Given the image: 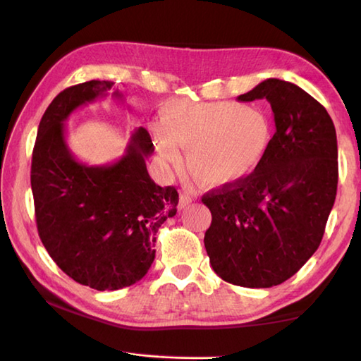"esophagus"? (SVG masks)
I'll use <instances>...</instances> for the list:
<instances>
[{
	"mask_svg": "<svg viewBox=\"0 0 361 361\" xmlns=\"http://www.w3.org/2000/svg\"><path fill=\"white\" fill-rule=\"evenodd\" d=\"M190 202H192V197H190L186 192H181L180 194V200H178V209H185Z\"/></svg>",
	"mask_w": 361,
	"mask_h": 361,
	"instance_id": "34e87169",
	"label": "esophagus"
}]
</instances>
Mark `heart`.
<instances>
[{"label": "heart", "mask_w": 361, "mask_h": 361, "mask_svg": "<svg viewBox=\"0 0 361 361\" xmlns=\"http://www.w3.org/2000/svg\"><path fill=\"white\" fill-rule=\"evenodd\" d=\"M159 158L169 166L188 167L207 188H228L258 172L272 145V125L263 111L236 102L194 103L171 100L153 130Z\"/></svg>", "instance_id": "b5f03b06"}]
</instances>
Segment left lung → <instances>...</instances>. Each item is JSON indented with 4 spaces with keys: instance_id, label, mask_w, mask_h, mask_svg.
I'll return each instance as SVG.
<instances>
[{
    "instance_id": "1",
    "label": "left lung",
    "mask_w": 361,
    "mask_h": 361,
    "mask_svg": "<svg viewBox=\"0 0 361 361\" xmlns=\"http://www.w3.org/2000/svg\"><path fill=\"white\" fill-rule=\"evenodd\" d=\"M266 98L275 134L263 166L236 186L202 197L213 216L204 233L211 267L244 288H271L298 272L319 247L338 186L335 125L293 82L269 78L239 102Z\"/></svg>"
}]
</instances>
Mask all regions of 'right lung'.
I'll use <instances>...</instances> for the list:
<instances>
[{
    "instance_id": "add662e5",
    "label": "right lung",
    "mask_w": 361,
    "mask_h": 361,
    "mask_svg": "<svg viewBox=\"0 0 361 361\" xmlns=\"http://www.w3.org/2000/svg\"><path fill=\"white\" fill-rule=\"evenodd\" d=\"M112 84L92 80L62 90L40 120L31 164L42 244L68 277L97 291H116L144 277L157 233L178 204L176 189L158 186L147 172L154 148L142 126L112 164H82L70 152L63 122L76 108L108 95ZM112 95L122 98L118 90Z\"/></svg>"
}]
</instances>
